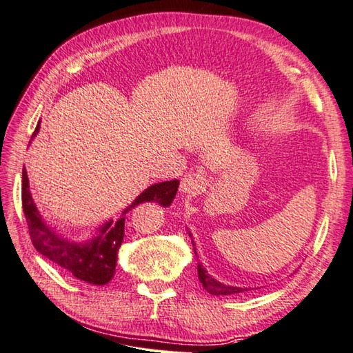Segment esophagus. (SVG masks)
Segmentation results:
<instances>
[{
  "mask_svg": "<svg viewBox=\"0 0 353 353\" xmlns=\"http://www.w3.org/2000/svg\"><path fill=\"white\" fill-rule=\"evenodd\" d=\"M205 188V177L202 174H186L181 181V192L183 196H196Z\"/></svg>",
  "mask_w": 353,
  "mask_h": 353,
  "instance_id": "obj_1",
  "label": "esophagus"
}]
</instances>
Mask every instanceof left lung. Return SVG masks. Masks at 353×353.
<instances>
[{"label": "left lung", "mask_w": 353, "mask_h": 353, "mask_svg": "<svg viewBox=\"0 0 353 353\" xmlns=\"http://www.w3.org/2000/svg\"><path fill=\"white\" fill-rule=\"evenodd\" d=\"M191 241H192V246H194V254L197 255L196 251V245H194V240H192L191 232L188 231ZM197 274H199V280L202 283V286L206 289V292H210L211 295H232V294H239V292H245V291H250L248 288H239V286H231V285H225V283H220L219 280H216L212 277V275L208 274V271L203 268V265L197 263Z\"/></svg>", "instance_id": "8db88e82"}]
</instances>
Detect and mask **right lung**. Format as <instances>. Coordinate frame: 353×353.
<instances>
[{
	"instance_id": "add662e5",
	"label": "right lung",
	"mask_w": 353,
	"mask_h": 353,
	"mask_svg": "<svg viewBox=\"0 0 353 353\" xmlns=\"http://www.w3.org/2000/svg\"><path fill=\"white\" fill-rule=\"evenodd\" d=\"M39 128L41 121L34 128L32 141L39 133ZM177 188L179 181H168L148 186L122 211L119 219H110L105 223L99 225L92 237L87 240H73L54 226L47 225L34 205L26 168H23V190L21 191H23V210L34 250L52 260L53 263L64 268L74 279L90 283V285L103 286L114 277L116 272L117 251L122 245L123 230H125V217L123 216L134 206L145 202H153L167 208L174 200Z\"/></svg>"
}]
</instances>
